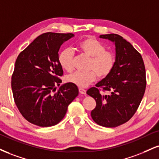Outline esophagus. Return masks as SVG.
Instances as JSON below:
<instances>
[{"label":"esophagus","instance_id":"obj_1","mask_svg":"<svg viewBox=\"0 0 159 159\" xmlns=\"http://www.w3.org/2000/svg\"><path fill=\"white\" fill-rule=\"evenodd\" d=\"M79 92L81 94L86 95V89H84V88H79Z\"/></svg>","mask_w":159,"mask_h":159}]
</instances>
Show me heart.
I'll return each instance as SVG.
<instances>
[{"label":"heart","instance_id":"1","mask_svg":"<svg viewBox=\"0 0 159 159\" xmlns=\"http://www.w3.org/2000/svg\"><path fill=\"white\" fill-rule=\"evenodd\" d=\"M78 47L84 54L92 58L89 65L91 71L75 72L66 77L68 82L78 87H86L96 79L97 75L100 78H105L112 72L116 58L111 52L106 51L100 41L92 38H86L78 43ZM73 51L70 48L63 49L59 53L58 63L63 70L66 72L73 70Z\"/></svg>","mask_w":159,"mask_h":159}]
</instances>
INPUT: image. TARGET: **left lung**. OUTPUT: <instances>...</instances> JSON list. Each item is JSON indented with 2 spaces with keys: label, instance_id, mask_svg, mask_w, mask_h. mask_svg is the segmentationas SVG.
<instances>
[{
  "label": "left lung",
  "instance_id": "obj_1",
  "mask_svg": "<svg viewBox=\"0 0 159 159\" xmlns=\"http://www.w3.org/2000/svg\"><path fill=\"white\" fill-rule=\"evenodd\" d=\"M99 38L114 43L116 63L112 72L87 94L96 101L91 112L93 121L102 127H116L133 117L142 100L146 88L144 64L140 53L121 36L107 34ZM98 88L111 94H102Z\"/></svg>",
  "mask_w": 159,
  "mask_h": 159
}]
</instances>
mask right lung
<instances>
[{
  "label": "right lung",
  "instance_id": "1",
  "mask_svg": "<svg viewBox=\"0 0 159 159\" xmlns=\"http://www.w3.org/2000/svg\"><path fill=\"white\" fill-rule=\"evenodd\" d=\"M72 33L47 32L36 38L19 54L12 76V89L17 107L30 123L39 127L58 124L69 104L78 95L75 84H62L58 51Z\"/></svg>",
  "mask_w": 159,
  "mask_h": 159
}]
</instances>
